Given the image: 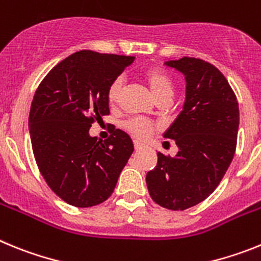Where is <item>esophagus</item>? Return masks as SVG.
<instances>
[{
  "label": "esophagus",
  "instance_id": "1",
  "mask_svg": "<svg viewBox=\"0 0 261 261\" xmlns=\"http://www.w3.org/2000/svg\"><path fill=\"white\" fill-rule=\"evenodd\" d=\"M142 147H144V145L141 144V142H138V141H135V149L136 150H141Z\"/></svg>",
  "mask_w": 261,
  "mask_h": 261
}]
</instances>
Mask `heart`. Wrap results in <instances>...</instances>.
<instances>
[{
    "label": "heart",
    "mask_w": 261,
    "mask_h": 261,
    "mask_svg": "<svg viewBox=\"0 0 261 261\" xmlns=\"http://www.w3.org/2000/svg\"><path fill=\"white\" fill-rule=\"evenodd\" d=\"M144 78L150 87L151 93L156 99L170 96L171 98L172 91H174V85L170 78V75L163 71L162 69L150 68L147 69L144 73ZM121 87H123V80L120 77L115 78L110 84L107 90V100L111 106H115L119 100L120 93H121ZM124 128L128 130L133 137L144 140L149 137L153 132V125H151L147 120L140 119V117H132V119L126 120L124 123Z\"/></svg>",
    "instance_id": "b5f03b06"
}]
</instances>
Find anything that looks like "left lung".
<instances>
[{
  "label": "left lung",
  "instance_id": "8db88e82",
  "mask_svg": "<svg viewBox=\"0 0 261 261\" xmlns=\"http://www.w3.org/2000/svg\"><path fill=\"white\" fill-rule=\"evenodd\" d=\"M186 80L183 110L163 137L174 140V158L158 153L147 172L151 199L163 208L184 211L204 201L222 180L237 147L239 107L225 75L193 57L165 61Z\"/></svg>",
  "mask_w": 261,
  "mask_h": 261
}]
</instances>
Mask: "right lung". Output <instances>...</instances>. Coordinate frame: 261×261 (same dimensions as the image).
<instances>
[{
    "mask_svg": "<svg viewBox=\"0 0 261 261\" xmlns=\"http://www.w3.org/2000/svg\"><path fill=\"white\" fill-rule=\"evenodd\" d=\"M133 61L80 50L45 75L32 99L29 128L38 167L50 190L73 206L106 201L135 150L120 129L105 142L90 136L94 120L110 114L108 86Z\"/></svg>",
    "mask_w": 261,
    "mask_h": 261,
    "instance_id": "right-lung-1",
    "label": "right lung"
}]
</instances>
